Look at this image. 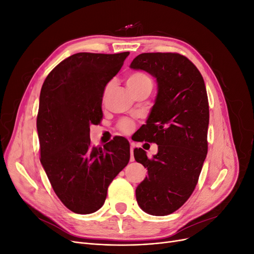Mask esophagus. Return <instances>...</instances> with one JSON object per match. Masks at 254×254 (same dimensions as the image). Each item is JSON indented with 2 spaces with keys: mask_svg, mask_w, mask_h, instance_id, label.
I'll return each instance as SVG.
<instances>
[{
  "mask_svg": "<svg viewBox=\"0 0 254 254\" xmlns=\"http://www.w3.org/2000/svg\"><path fill=\"white\" fill-rule=\"evenodd\" d=\"M133 148H134V143H130V161H134L133 157Z\"/></svg>",
  "mask_w": 254,
  "mask_h": 254,
  "instance_id": "obj_1",
  "label": "esophagus"
}]
</instances>
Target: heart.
Listing matches in <instances>:
<instances>
[{"instance_id": "heart-1", "label": "heart", "mask_w": 254, "mask_h": 254, "mask_svg": "<svg viewBox=\"0 0 254 254\" xmlns=\"http://www.w3.org/2000/svg\"><path fill=\"white\" fill-rule=\"evenodd\" d=\"M146 81H151L149 79L148 76H146L144 74H141V73H135V74H132L130 75L129 77L127 78V87L128 88H133V87H137L140 86V84L146 82ZM119 128L121 131L125 132V133H129L131 132L133 128H134V123L132 121H130L128 119H125V120H122L120 122L119 124Z\"/></svg>"}]
</instances>
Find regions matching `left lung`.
I'll use <instances>...</instances> for the list:
<instances>
[{
    "mask_svg": "<svg viewBox=\"0 0 254 254\" xmlns=\"http://www.w3.org/2000/svg\"><path fill=\"white\" fill-rule=\"evenodd\" d=\"M130 68L156 78L158 92L142 139L158 145L157 155L147 158L135 148L136 162L148 176L137 186L135 197L141 209L165 216L186 202L198 182L207 153L209 102L202 76L193 63L177 53H143Z\"/></svg>",
    "mask_w": 254,
    "mask_h": 254,
    "instance_id": "left-lung-1",
    "label": "left lung"
}]
</instances>
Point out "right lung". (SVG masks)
Wrapping results in <instances>:
<instances>
[{"label":"right lung","mask_w":254,"mask_h":254,"mask_svg":"<svg viewBox=\"0 0 254 254\" xmlns=\"http://www.w3.org/2000/svg\"><path fill=\"white\" fill-rule=\"evenodd\" d=\"M128 55L74 54L54 67L42 84L37 117L40 162L54 191L74 213L101 209L109 184L129 162L125 137L104 148L90 145V126L103 118L105 88Z\"/></svg>","instance_id":"add662e5"}]
</instances>
